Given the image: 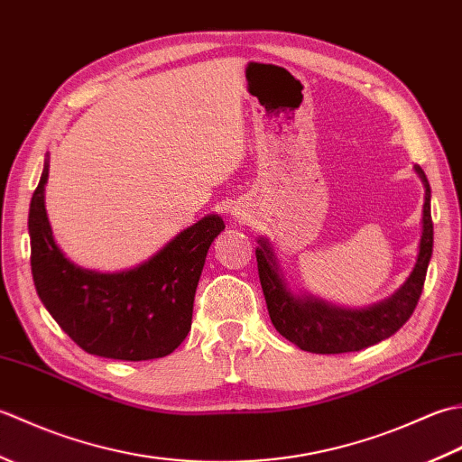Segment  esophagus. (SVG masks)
Listing matches in <instances>:
<instances>
[{
  "label": "esophagus",
  "instance_id": "1",
  "mask_svg": "<svg viewBox=\"0 0 462 462\" xmlns=\"http://www.w3.org/2000/svg\"><path fill=\"white\" fill-rule=\"evenodd\" d=\"M234 218H238V222H242V220H246V218H244V214H240V212H236V214H234Z\"/></svg>",
  "mask_w": 462,
  "mask_h": 462
}]
</instances>
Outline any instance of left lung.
I'll return each instance as SVG.
<instances>
[{"label": "left lung", "instance_id": "8db88e82", "mask_svg": "<svg viewBox=\"0 0 462 462\" xmlns=\"http://www.w3.org/2000/svg\"><path fill=\"white\" fill-rule=\"evenodd\" d=\"M413 171L423 182L425 202L420 218L417 262L409 278L389 298L367 308H341L313 293L291 290L268 238H258V272L270 319L283 337L310 353L359 351L393 336L405 326L423 291L427 268L433 256L430 186L420 166Z\"/></svg>", "mask_w": 462, "mask_h": 462}]
</instances>
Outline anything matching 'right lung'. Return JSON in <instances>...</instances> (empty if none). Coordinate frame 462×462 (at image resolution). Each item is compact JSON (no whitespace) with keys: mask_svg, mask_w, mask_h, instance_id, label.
I'll list each match as a JSON object with an SVG mask.
<instances>
[{"mask_svg":"<svg viewBox=\"0 0 462 462\" xmlns=\"http://www.w3.org/2000/svg\"><path fill=\"white\" fill-rule=\"evenodd\" d=\"M47 179L49 154L27 220L33 283L45 310L91 356L121 361L169 356L189 336L196 286L224 220L204 216L134 268L87 270L57 246L45 208Z\"/></svg>","mask_w":462,"mask_h":462,"instance_id":"obj_1","label":"right lung"}]
</instances>
